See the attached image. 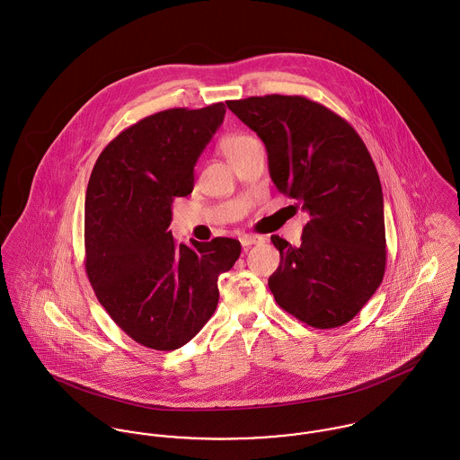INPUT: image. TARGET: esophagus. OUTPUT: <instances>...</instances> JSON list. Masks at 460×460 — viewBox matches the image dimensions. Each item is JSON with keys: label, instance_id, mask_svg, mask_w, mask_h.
<instances>
[{"label": "esophagus", "instance_id": "1", "mask_svg": "<svg viewBox=\"0 0 460 460\" xmlns=\"http://www.w3.org/2000/svg\"><path fill=\"white\" fill-rule=\"evenodd\" d=\"M239 241H241L243 248L248 250V248H252L253 244H261V243H263L265 237H262V235H250V234H246V235H243Z\"/></svg>", "mask_w": 460, "mask_h": 460}]
</instances>
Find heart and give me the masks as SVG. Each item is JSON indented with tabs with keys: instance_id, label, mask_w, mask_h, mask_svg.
Here are the masks:
<instances>
[{
	"instance_id": "heart-1",
	"label": "heart",
	"mask_w": 460,
	"mask_h": 460,
	"mask_svg": "<svg viewBox=\"0 0 460 460\" xmlns=\"http://www.w3.org/2000/svg\"><path fill=\"white\" fill-rule=\"evenodd\" d=\"M250 141H253V137L248 136V134H241V132H239V134H228V136H225V137L221 139L219 148H221L223 155L228 157L232 152H235L237 148H241L243 145H246V143H250Z\"/></svg>"
}]
</instances>
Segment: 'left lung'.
Wrapping results in <instances>:
<instances>
[{
    "mask_svg": "<svg viewBox=\"0 0 460 460\" xmlns=\"http://www.w3.org/2000/svg\"><path fill=\"white\" fill-rule=\"evenodd\" d=\"M226 106L262 139L279 193L310 214L301 244L272 235L279 267L269 276L276 303L308 326L352 321L386 269L381 181L341 117L301 95H265Z\"/></svg>",
    "mask_w": 460,
    "mask_h": 460,
    "instance_id": "8db88e82",
    "label": "left lung"
}]
</instances>
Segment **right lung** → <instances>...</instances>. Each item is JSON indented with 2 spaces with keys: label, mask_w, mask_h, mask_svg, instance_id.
<instances>
[{
  "label": "right lung",
  "mask_w": 460,
  "mask_h": 460,
  "mask_svg": "<svg viewBox=\"0 0 460 460\" xmlns=\"http://www.w3.org/2000/svg\"><path fill=\"white\" fill-rule=\"evenodd\" d=\"M225 104L173 108L120 132L99 155L84 198L86 274L110 317L134 341L175 350L212 317L219 274L241 243H175L172 205L195 186V164Z\"/></svg>",
  "instance_id": "right-lung-1"
}]
</instances>
